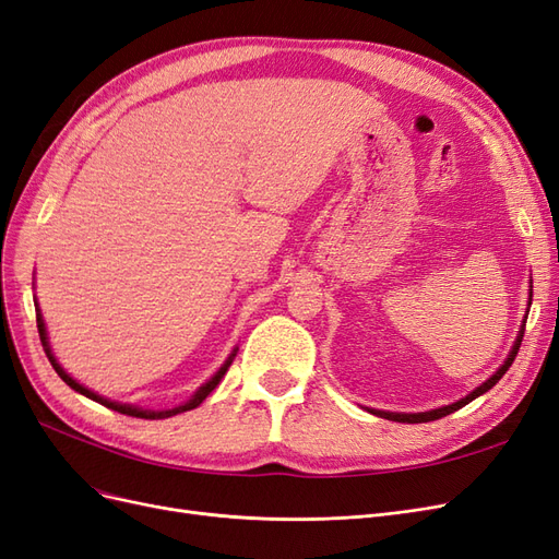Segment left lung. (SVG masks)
Returning a JSON list of instances; mask_svg holds the SVG:
<instances>
[{
	"label": "left lung",
	"mask_w": 559,
	"mask_h": 559,
	"mask_svg": "<svg viewBox=\"0 0 559 559\" xmlns=\"http://www.w3.org/2000/svg\"><path fill=\"white\" fill-rule=\"evenodd\" d=\"M530 296H532V294H530ZM530 306H532V302H530ZM522 335H524V324H522V329H520V333H518V337H515V343H513V349H511V354H509V359H506V361L499 366L497 373H495L492 378H489V380H485L480 386L473 389V392H471L468 396L460 399L456 403H450V405H443V408L427 411V413H386V411H370V413L378 415V417H384V419H392V421H408V425H419V421H433V419H441V417H445V415H450V413H454V411L464 408L466 403H471L473 399H478L480 394H485L487 389H492V386L503 378L506 370L511 368V364H513V361H515V357H518V349H520V345H522Z\"/></svg>",
	"instance_id": "1"
}]
</instances>
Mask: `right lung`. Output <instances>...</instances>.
<instances>
[{"label": "right lung", "mask_w": 559, "mask_h": 559, "mask_svg": "<svg viewBox=\"0 0 559 559\" xmlns=\"http://www.w3.org/2000/svg\"><path fill=\"white\" fill-rule=\"evenodd\" d=\"M37 329H39V337H41V345H44V352H46V357H48V361H50V366L56 368V373L70 384L74 392H79V394H83V396H88V399H93V401H97V403H103V405H107V408H111V411H116V413H121V415H130V417H142V419H165V417H173V415H179V413H186V411H193V408H198V405L205 401L210 394H212V389L222 382V378L226 376V370H228V366L233 364V359H235V352L238 349H233V354L230 357L226 359V364L216 370V373L202 384L198 392L186 401V403H181V405H177V408H170V411H144V408H138V405H130V403H116V401H109V399H105V396H99V394H95V392H91V389H86L83 384H79L72 376H67L64 373V368L58 364V359L53 357V352H50V345H48V335H46V326H44V317H41V312H39V306H37Z\"/></svg>", "instance_id": "right-lung-1"}]
</instances>
